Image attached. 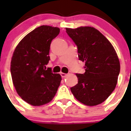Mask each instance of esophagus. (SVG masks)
Segmentation results:
<instances>
[{"label": "esophagus", "instance_id": "34e87169", "mask_svg": "<svg viewBox=\"0 0 131 131\" xmlns=\"http://www.w3.org/2000/svg\"><path fill=\"white\" fill-rule=\"evenodd\" d=\"M60 75H61L62 77H66L67 76V74L64 73H60Z\"/></svg>", "mask_w": 131, "mask_h": 131}]
</instances>
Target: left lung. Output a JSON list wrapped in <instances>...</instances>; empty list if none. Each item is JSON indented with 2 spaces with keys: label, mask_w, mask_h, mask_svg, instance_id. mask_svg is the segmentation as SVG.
<instances>
[{
  "label": "left lung",
  "mask_w": 131,
  "mask_h": 131,
  "mask_svg": "<svg viewBox=\"0 0 131 131\" xmlns=\"http://www.w3.org/2000/svg\"><path fill=\"white\" fill-rule=\"evenodd\" d=\"M77 47L79 60L84 63L85 72L76 73L78 83L71 88L80 102L89 106L100 104L112 93L117 83L120 63L110 42L91 27L66 28Z\"/></svg>",
  "instance_id": "obj_1"
}]
</instances>
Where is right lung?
Masks as SVG:
<instances>
[{"instance_id": "add662e5", "label": "right lung", "mask_w": 131, "mask_h": 131, "mask_svg": "<svg viewBox=\"0 0 131 131\" xmlns=\"http://www.w3.org/2000/svg\"><path fill=\"white\" fill-rule=\"evenodd\" d=\"M60 33L58 27L41 25L24 37L12 58L10 72L14 86L24 101L34 106L50 102L62 80L51 68L46 70L50 60L52 40Z\"/></svg>"}]
</instances>
